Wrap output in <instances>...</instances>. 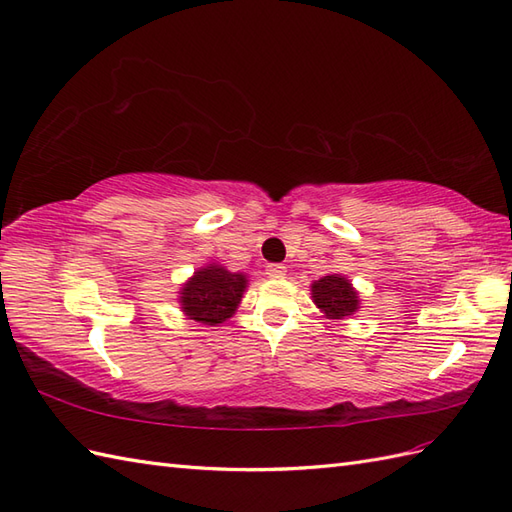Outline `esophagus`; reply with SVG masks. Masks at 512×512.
Instances as JSON below:
<instances>
[{
  "mask_svg": "<svg viewBox=\"0 0 512 512\" xmlns=\"http://www.w3.org/2000/svg\"><path fill=\"white\" fill-rule=\"evenodd\" d=\"M285 272H287V268L283 264H268L266 266V274H268V277H272V279L285 277Z\"/></svg>",
  "mask_w": 512,
  "mask_h": 512,
  "instance_id": "1",
  "label": "esophagus"
}]
</instances>
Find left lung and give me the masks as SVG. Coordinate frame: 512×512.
I'll use <instances>...</instances> for the list:
<instances>
[{
    "label": "left lung",
    "mask_w": 512,
    "mask_h": 512,
    "mask_svg": "<svg viewBox=\"0 0 512 512\" xmlns=\"http://www.w3.org/2000/svg\"><path fill=\"white\" fill-rule=\"evenodd\" d=\"M311 296L329 318H344L352 316L359 309V296L352 290L348 279L337 277V274H329L320 281L311 285Z\"/></svg>",
    "instance_id": "left-lung-1"
}]
</instances>
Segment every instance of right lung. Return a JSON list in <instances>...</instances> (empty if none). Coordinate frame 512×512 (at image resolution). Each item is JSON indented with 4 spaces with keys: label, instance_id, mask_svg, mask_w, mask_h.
I'll return each instance as SVG.
<instances>
[{
    "label": "right lung",
    "instance_id": "add662e5",
    "mask_svg": "<svg viewBox=\"0 0 512 512\" xmlns=\"http://www.w3.org/2000/svg\"><path fill=\"white\" fill-rule=\"evenodd\" d=\"M244 287V274L209 264L207 268L196 270L194 277L183 285L181 309L186 311L190 320L220 324L238 309Z\"/></svg>",
    "mask_w": 512,
    "mask_h": 512
}]
</instances>
